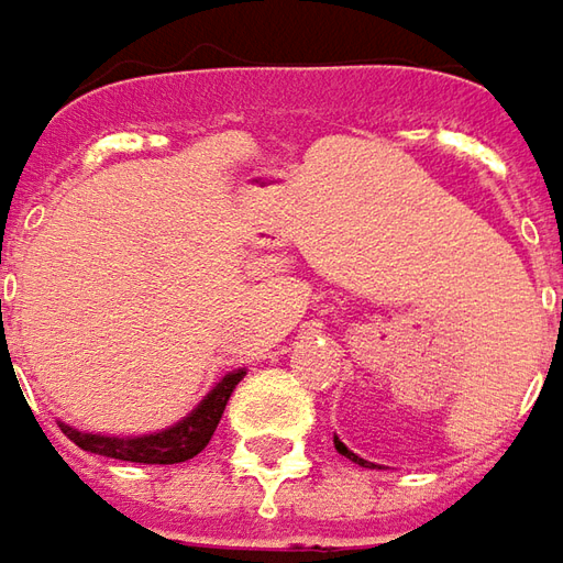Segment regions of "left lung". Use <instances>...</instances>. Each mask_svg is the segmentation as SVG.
I'll use <instances>...</instances> for the list:
<instances>
[{
	"instance_id": "obj_1",
	"label": "left lung",
	"mask_w": 563,
	"mask_h": 563,
	"mask_svg": "<svg viewBox=\"0 0 563 563\" xmlns=\"http://www.w3.org/2000/svg\"><path fill=\"white\" fill-rule=\"evenodd\" d=\"M333 445H336V452H340V455H345L349 461H355V464H361V467H374L371 461H364V457H358L355 452H349V449H345V442H340V437H333Z\"/></svg>"
}]
</instances>
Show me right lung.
I'll list each match as a JSON object with an SVG mask.
<instances>
[{"label": "right lung", "mask_w": 563, "mask_h": 563, "mask_svg": "<svg viewBox=\"0 0 563 563\" xmlns=\"http://www.w3.org/2000/svg\"><path fill=\"white\" fill-rule=\"evenodd\" d=\"M245 377V371H233L199 401V408L192 415H186L180 423L148 433V437H102V433H84L74 430L68 423H58L65 430V437L80 445L84 452L92 455L118 457V461H136V464H180L202 452L208 439L214 437L218 423H221L223 408L230 401V393L236 389V383Z\"/></svg>", "instance_id": "right-lung-1"}]
</instances>
